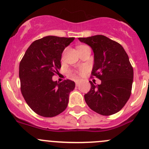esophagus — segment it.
<instances>
[{
  "label": "esophagus",
  "instance_id": "1",
  "mask_svg": "<svg viewBox=\"0 0 149 149\" xmlns=\"http://www.w3.org/2000/svg\"><path fill=\"white\" fill-rule=\"evenodd\" d=\"M75 82H76V86H78L79 85V80H76V81H75Z\"/></svg>",
  "mask_w": 149,
  "mask_h": 149
}]
</instances>
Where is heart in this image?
I'll list each match as a JSON object with an SVG mask.
<instances>
[{"label":"heart","mask_w":149,"mask_h":149,"mask_svg":"<svg viewBox=\"0 0 149 149\" xmlns=\"http://www.w3.org/2000/svg\"><path fill=\"white\" fill-rule=\"evenodd\" d=\"M84 71H85V69H81V70H80V73H84Z\"/></svg>","instance_id":"obj_1"}]
</instances>
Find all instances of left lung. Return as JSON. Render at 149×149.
<instances>
[{"label": "left lung", "mask_w": 149, "mask_h": 149, "mask_svg": "<svg viewBox=\"0 0 149 149\" xmlns=\"http://www.w3.org/2000/svg\"><path fill=\"white\" fill-rule=\"evenodd\" d=\"M79 40L92 49L94 55L91 75L101 80L100 85L89 81L91 89L84 95L86 102L100 115L117 113L131 94L133 69L128 55L121 45L104 35Z\"/></svg>", "instance_id": "8db88e82"}]
</instances>
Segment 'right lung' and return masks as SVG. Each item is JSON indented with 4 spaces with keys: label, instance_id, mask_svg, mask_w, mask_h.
<instances>
[{
    "label": "right lung",
    "instance_id": "add662e5",
    "mask_svg": "<svg viewBox=\"0 0 149 149\" xmlns=\"http://www.w3.org/2000/svg\"><path fill=\"white\" fill-rule=\"evenodd\" d=\"M74 37L47 36L33 42L19 64L21 91L29 107L45 118L59 115L66 109L75 82L58 83L52 76L61 68L64 49Z\"/></svg>",
    "mask_w": 149,
    "mask_h": 149
}]
</instances>
